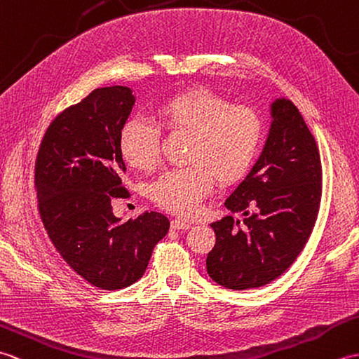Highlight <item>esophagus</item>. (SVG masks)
<instances>
[{"label":"esophagus","instance_id":"esophagus-1","mask_svg":"<svg viewBox=\"0 0 359 359\" xmlns=\"http://www.w3.org/2000/svg\"><path fill=\"white\" fill-rule=\"evenodd\" d=\"M171 228L172 230H189V228H191V224L180 219H174L171 222Z\"/></svg>","mask_w":359,"mask_h":359}]
</instances>
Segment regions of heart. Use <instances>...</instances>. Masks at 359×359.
<instances>
[{"label":"heart","instance_id":"obj_1","mask_svg":"<svg viewBox=\"0 0 359 359\" xmlns=\"http://www.w3.org/2000/svg\"><path fill=\"white\" fill-rule=\"evenodd\" d=\"M156 116L165 131L191 139L185 156L189 166L166 171L151 187L158 207L185 217L199 210L215 179L231 185L245 177L264 139L262 120L253 109L203 88L170 97L157 106ZM160 143L162 129L149 120L131 118L121 128V156L137 170L158 163Z\"/></svg>","mask_w":359,"mask_h":359}]
</instances>
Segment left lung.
<instances>
[{
	"label": "left lung",
	"mask_w": 359,
	"mask_h": 359,
	"mask_svg": "<svg viewBox=\"0 0 359 359\" xmlns=\"http://www.w3.org/2000/svg\"><path fill=\"white\" fill-rule=\"evenodd\" d=\"M270 114L261 156L225 201L228 210L243 216V225L233 216L211 224L216 243L207 271L230 290L279 278L306 247L321 202V158L301 112L287 98H276Z\"/></svg>",
	"instance_id": "1"
}]
</instances>
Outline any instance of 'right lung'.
Returning <instances> with one entry per match:
<instances>
[{"instance_id": "add662e5", "label": "right lung", "mask_w": 359, "mask_h": 359, "mask_svg": "<svg viewBox=\"0 0 359 359\" xmlns=\"http://www.w3.org/2000/svg\"><path fill=\"white\" fill-rule=\"evenodd\" d=\"M134 103L126 86L94 89L52 121L35 162L38 211L49 239L75 273L102 290L139 280L170 230L156 211L125 222L112 212L114 197L128 196L120 133Z\"/></svg>"}]
</instances>
